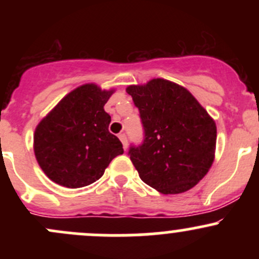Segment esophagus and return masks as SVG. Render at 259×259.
I'll list each match as a JSON object with an SVG mask.
<instances>
[{"mask_svg":"<svg viewBox=\"0 0 259 259\" xmlns=\"http://www.w3.org/2000/svg\"><path fill=\"white\" fill-rule=\"evenodd\" d=\"M119 139H120V142L122 143V148H124L125 150H126V149H127V138H126V135H125L124 133H122V134L119 135Z\"/></svg>","mask_w":259,"mask_h":259,"instance_id":"1","label":"esophagus"}]
</instances>
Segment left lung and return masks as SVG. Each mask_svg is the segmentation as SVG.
<instances>
[{"mask_svg":"<svg viewBox=\"0 0 259 259\" xmlns=\"http://www.w3.org/2000/svg\"><path fill=\"white\" fill-rule=\"evenodd\" d=\"M144 126V142L132 146L130 160L140 179L163 194L192 189L214 161V120L185 88L164 79L130 85Z\"/></svg>","mask_w":259,"mask_h":259,"instance_id":"obj_1","label":"left lung"}]
</instances>
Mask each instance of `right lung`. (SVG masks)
Segmentation results:
<instances>
[{
    "label": "right lung",
    "instance_id": "obj_1",
    "mask_svg": "<svg viewBox=\"0 0 259 259\" xmlns=\"http://www.w3.org/2000/svg\"><path fill=\"white\" fill-rule=\"evenodd\" d=\"M114 91L96 83L81 85L38 122L33 151L52 182L66 188L90 185L124 153L121 142L109 132L111 117L104 110Z\"/></svg>",
    "mask_w": 259,
    "mask_h": 259
}]
</instances>
